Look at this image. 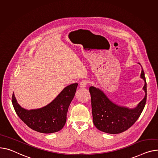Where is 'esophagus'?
I'll list each match as a JSON object with an SVG mask.
<instances>
[{"label":"esophagus","instance_id":"34e87169","mask_svg":"<svg viewBox=\"0 0 158 158\" xmlns=\"http://www.w3.org/2000/svg\"><path fill=\"white\" fill-rule=\"evenodd\" d=\"M88 83V81H87V80H82L80 82L79 86L81 88H85V87H86V85H87Z\"/></svg>","mask_w":158,"mask_h":158}]
</instances>
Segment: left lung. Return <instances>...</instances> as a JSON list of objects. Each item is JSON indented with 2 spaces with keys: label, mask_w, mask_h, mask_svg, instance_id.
<instances>
[{
  "label": "left lung",
  "mask_w": 158,
  "mask_h": 158,
  "mask_svg": "<svg viewBox=\"0 0 158 158\" xmlns=\"http://www.w3.org/2000/svg\"><path fill=\"white\" fill-rule=\"evenodd\" d=\"M140 77L145 81L143 89L145 95L134 109L118 106L110 101L100 89L89 87L93 121L98 130L107 133H120L130 128L139 119L147 100V83L143 69Z\"/></svg>",
  "instance_id": "left-lung-1"
}]
</instances>
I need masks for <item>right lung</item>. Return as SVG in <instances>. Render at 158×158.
Wrapping results in <instances>:
<instances>
[{
  "instance_id": "obj_1",
  "label": "right lung",
  "mask_w": 158,
  "mask_h": 158,
  "mask_svg": "<svg viewBox=\"0 0 158 158\" xmlns=\"http://www.w3.org/2000/svg\"><path fill=\"white\" fill-rule=\"evenodd\" d=\"M77 85V83H73L67 86L50 103L37 109L22 108L17 102L13 93V106L19 118L31 129L43 133L57 132L66 123L68 109L75 96Z\"/></svg>"
}]
</instances>
